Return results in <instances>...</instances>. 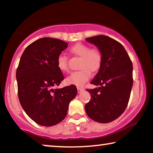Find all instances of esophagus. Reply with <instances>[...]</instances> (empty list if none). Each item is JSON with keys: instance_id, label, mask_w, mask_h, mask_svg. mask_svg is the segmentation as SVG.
Returning a JSON list of instances; mask_svg holds the SVG:
<instances>
[{"instance_id": "34e87169", "label": "esophagus", "mask_w": 153, "mask_h": 153, "mask_svg": "<svg viewBox=\"0 0 153 153\" xmlns=\"http://www.w3.org/2000/svg\"><path fill=\"white\" fill-rule=\"evenodd\" d=\"M77 92L78 93H80L84 90V88H79V87H77Z\"/></svg>"}]
</instances>
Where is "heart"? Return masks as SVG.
Returning <instances> with one entry per match:
<instances>
[{
	"instance_id": "b5f03b06",
	"label": "heart",
	"mask_w": 153,
	"mask_h": 153,
	"mask_svg": "<svg viewBox=\"0 0 153 153\" xmlns=\"http://www.w3.org/2000/svg\"><path fill=\"white\" fill-rule=\"evenodd\" d=\"M69 51L73 55L81 57L79 63L81 69L72 72L67 77L66 82L69 84L82 86L91 77L90 70L95 71L99 69L102 63V55L97 49L90 48L89 46L83 43H77L72 46ZM56 65L61 71H68V59L66 56L59 55L56 60Z\"/></svg>"
}]
</instances>
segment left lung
Instances as JSON below:
<instances>
[{
	"label": "left lung",
	"mask_w": 153,
	"mask_h": 153,
	"mask_svg": "<svg viewBox=\"0 0 153 153\" xmlns=\"http://www.w3.org/2000/svg\"><path fill=\"white\" fill-rule=\"evenodd\" d=\"M97 46L102 55L99 71L90 84L100 87L86 89L91 95L85 105L88 117L98 123L117 119L128 106L133 85V65L123 45L108 36L86 38Z\"/></svg>",
	"instance_id": "1"
}]
</instances>
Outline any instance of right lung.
Segmentation results:
<instances>
[{
	"instance_id": "1",
	"label": "right lung",
	"mask_w": 153,
	"mask_h": 153,
	"mask_svg": "<svg viewBox=\"0 0 153 153\" xmlns=\"http://www.w3.org/2000/svg\"><path fill=\"white\" fill-rule=\"evenodd\" d=\"M67 46L61 40L42 38L27 46L21 56L16 71L18 97L27 115L40 126L63 121L77 94L74 85L53 88L64 79L56 60Z\"/></svg>"
}]
</instances>
